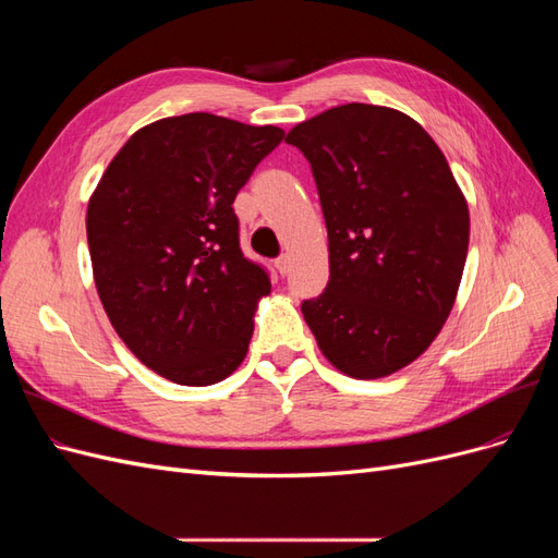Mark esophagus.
I'll return each mask as SVG.
<instances>
[{
    "label": "esophagus",
    "mask_w": 558,
    "mask_h": 558,
    "mask_svg": "<svg viewBox=\"0 0 558 558\" xmlns=\"http://www.w3.org/2000/svg\"><path fill=\"white\" fill-rule=\"evenodd\" d=\"M275 265H277L281 277L289 275V269H291V256H289V253H283V256H279V258L275 260Z\"/></svg>",
    "instance_id": "34e87169"
}]
</instances>
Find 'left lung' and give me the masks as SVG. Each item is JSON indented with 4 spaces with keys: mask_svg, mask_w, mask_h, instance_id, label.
Instances as JSON below:
<instances>
[{
    "mask_svg": "<svg viewBox=\"0 0 558 558\" xmlns=\"http://www.w3.org/2000/svg\"><path fill=\"white\" fill-rule=\"evenodd\" d=\"M328 228L330 279L302 302L340 373L379 379L424 353L463 277L470 214L445 154L414 118L351 102L295 125Z\"/></svg>",
    "mask_w": 558,
    "mask_h": 558,
    "instance_id": "8db88e82",
    "label": "left lung"
}]
</instances>
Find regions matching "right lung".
<instances>
[{"mask_svg": "<svg viewBox=\"0 0 558 558\" xmlns=\"http://www.w3.org/2000/svg\"><path fill=\"white\" fill-rule=\"evenodd\" d=\"M283 130L214 113L137 130L88 202L93 277L113 330L146 367L183 386L223 381L244 361L272 289L244 258L232 202Z\"/></svg>", "mask_w": 558, "mask_h": 558, "instance_id": "1", "label": "right lung"}]
</instances>
